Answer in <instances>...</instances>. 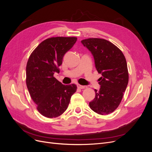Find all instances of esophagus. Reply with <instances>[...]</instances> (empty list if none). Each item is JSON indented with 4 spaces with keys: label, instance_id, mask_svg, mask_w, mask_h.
<instances>
[{
    "label": "esophagus",
    "instance_id": "1",
    "mask_svg": "<svg viewBox=\"0 0 152 152\" xmlns=\"http://www.w3.org/2000/svg\"><path fill=\"white\" fill-rule=\"evenodd\" d=\"M77 87L80 89H86V88H87L86 86H82V85H80V84H78Z\"/></svg>",
    "mask_w": 152,
    "mask_h": 152
}]
</instances>
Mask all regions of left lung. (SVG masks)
<instances>
[{
    "label": "left lung",
    "instance_id": "1",
    "mask_svg": "<svg viewBox=\"0 0 152 152\" xmlns=\"http://www.w3.org/2000/svg\"><path fill=\"white\" fill-rule=\"evenodd\" d=\"M82 44L93 54L96 70L102 77L99 79V91L94 89L95 98L89 103L92 110L108 115L120 104L129 81L125 56L116 45L103 39L82 40Z\"/></svg>",
    "mask_w": 152,
    "mask_h": 152
}]
</instances>
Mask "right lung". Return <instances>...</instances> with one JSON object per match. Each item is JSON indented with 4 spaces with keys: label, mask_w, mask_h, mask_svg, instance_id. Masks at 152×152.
<instances>
[{
    "label": "right lung",
    "mask_w": 152,
    "mask_h": 152,
    "mask_svg": "<svg viewBox=\"0 0 152 152\" xmlns=\"http://www.w3.org/2000/svg\"><path fill=\"white\" fill-rule=\"evenodd\" d=\"M77 40L74 37L47 39L28 58L26 67L27 88L37 109L45 117L55 118L63 114L77 91L75 84L63 85L54 77V73H59L64 55Z\"/></svg>",
    "instance_id": "obj_1"
}]
</instances>
